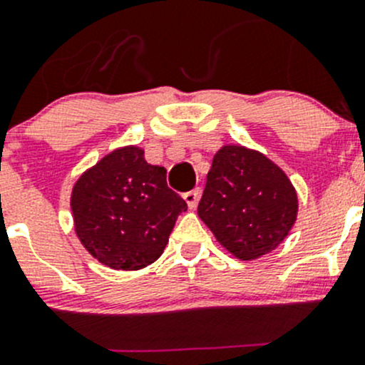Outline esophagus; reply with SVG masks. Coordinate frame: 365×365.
Masks as SVG:
<instances>
[{"label": "esophagus", "mask_w": 365, "mask_h": 365, "mask_svg": "<svg viewBox=\"0 0 365 365\" xmlns=\"http://www.w3.org/2000/svg\"><path fill=\"white\" fill-rule=\"evenodd\" d=\"M201 197V190L200 189H194V190H189V192L183 194V200H185L187 206H189L190 210H194L197 206V201H200Z\"/></svg>", "instance_id": "obj_1"}]
</instances>
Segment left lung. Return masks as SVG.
Masks as SVG:
<instances>
[{"instance_id": "1", "label": "left lung", "mask_w": 365, "mask_h": 365, "mask_svg": "<svg viewBox=\"0 0 365 365\" xmlns=\"http://www.w3.org/2000/svg\"><path fill=\"white\" fill-rule=\"evenodd\" d=\"M197 215L227 252L252 261L288 237L298 215V196L288 175L267 155L224 145L213 155Z\"/></svg>"}]
</instances>
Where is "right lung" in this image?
<instances>
[{"instance_id": "add662e5", "label": "right lung", "mask_w": 365, "mask_h": 365, "mask_svg": "<svg viewBox=\"0 0 365 365\" xmlns=\"http://www.w3.org/2000/svg\"><path fill=\"white\" fill-rule=\"evenodd\" d=\"M73 231L91 256L113 270H141L159 259L187 203L165 183V168L121 146L88 168L70 194Z\"/></svg>"}]
</instances>
